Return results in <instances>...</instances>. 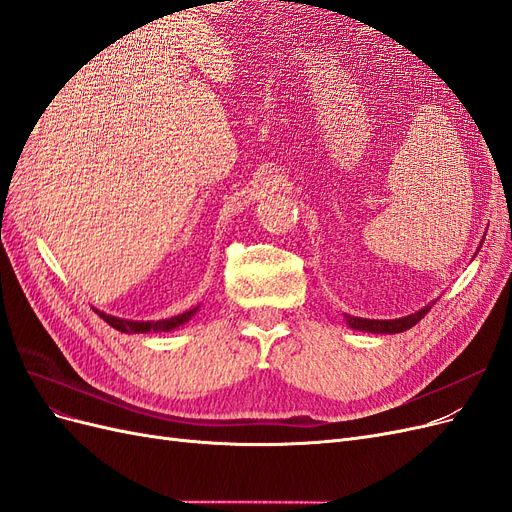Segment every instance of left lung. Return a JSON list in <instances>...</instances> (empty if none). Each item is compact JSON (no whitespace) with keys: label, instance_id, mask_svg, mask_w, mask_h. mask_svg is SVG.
<instances>
[{"label":"left lung","instance_id":"obj_1","mask_svg":"<svg viewBox=\"0 0 512 512\" xmlns=\"http://www.w3.org/2000/svg\"><path fill=\"white\" fill-rule=\"evenodd\" d=\"M429 309H431V305L418 309L416 314H410L406 318H395V320H367V318H356V316H348L346 314V322L350 324L352 329H359V331H369V333H401V331L412 329L418 320H423Z\"/></svg>","mask_w":512,"mask_h":512}]
</instances>
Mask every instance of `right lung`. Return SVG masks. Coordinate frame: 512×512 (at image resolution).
Wrapping results in <instances>:
<instances>
[{"mask_svg": "<svg viewBox=\"0 0 512 512\" xmlns=\"http://www.w3.org/2000/svg\"><path fill=\"white\" fill-rule=\"evenodd\" d=\"M196 309H198V307L190 309V312H183V314H179V316L166 318V320H156V322L123 320V318H115V316H108V314H104V312H98V309H96V314H98L104 322L111 324L113 329H117V331H121V333H147V331H170V329H177V327H181L183 322H188V320L196 314Z\"/></svg>", "mask_w": 512, "mask_h": 512, "instance_id": "right-lung-1", "label": "right lung"}]
</instances>
